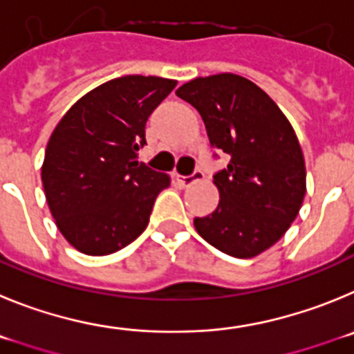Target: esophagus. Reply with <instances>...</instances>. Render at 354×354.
Wrapping results in <instances>:
<instances>
[{
	"label": "esophagus",
	"mask_w": 354,
	"mask_h": 354,
	"mask_svg": "<svg viewBox=\"0 0 354 354\" xmlns=\"http://www.w3.org/2000/svg\"><path fill=\"white\" fill-rule=\"evenodd\" d=\"M205 178V174H203V171H194L190 176H176L178 183H181L183 187H189V185L196 183V181H201Z\"/></svg>",
	"instance_id": "1"
}]
</instances>
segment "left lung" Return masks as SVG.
I'll return each instance as SVG.
<instances>
[{
	"instance_id": "left-lung-1",
	"label": "left lung",
	"mask_w": 354,
	"mask_h": 354,
	"mask_svg": "<svg viewBox=\"0 0 354 354\" xmlns=\"http://www.w3.org/2000/svg\"><path fill=\"white\" fill-rule=\"evenodd\" d=\"M176 95L199 111L213 148L231 155L213 176L218 206L194 218L196 231L227 256L264 252L284 236L307 190L291 123L259 86L236 74L197 77Z\"/></svg>"
}]
</instances>
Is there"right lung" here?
I'll list each match as a JSON object with an SVG mask.
<instances>
[{"instance_id": "right-lung-1", "label": "right lung", "mask_w": 354, "mask_h": 354, "mask_svg": "<svg viewBox=\"0 0 354 354\" xmlns=\"http://www.w3.org/2000/svg\"><path fill=\"white\" fill-rule=\"evenodd\" d=\"M176 81L125 75L79 98L54 129L42 183L56 225L72 247L107 256L146 229L171 178L138 162L145 127Z\"/></svg>"}]
</instances>
